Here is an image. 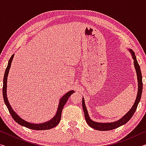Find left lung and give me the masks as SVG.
<instances>
[{"label":"left lung","instance_id":"obj_1","mask_svg":"<svg viewBox=\"0 0 146 146\" xmlns=\"http://www.w3.org/2000/svg\"><path fill=\"white\" fill-rule=\"evenodd\" d=\"M132 55V57L134 60V65L136 71H137V79H138V93L137 96V98H136V100L135 102L134 105L132 107V108L128 111L127 113L125 115V116L120 118L119 120L117 121V122H111V123H98L96 122H94V121L91 120L90 119V117L88 115V113L87 111V110H86V107L85 105L84 100V98L82 99V108L84 112V115H85V118L86 122H87L88 124L90 125L91 127L93 128V129L99 130V131H109V130H112L116 129L118 127L121 126L123 124H125V123H127L128 121H129L133 115H134L136 110H137V106L138 103H139L140 98H141L142 96V88H143V84H142V73L141 70H140V68L139 64H138L137 58H136L135 53L131 49H129Z\"/></svg>","mask_w":146,"mask_h":146}]
</instances>
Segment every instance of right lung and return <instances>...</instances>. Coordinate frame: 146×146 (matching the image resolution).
I'll use <instances>...</instances> for the list:
<instances>
[{"instance_id": "right-lung-1", "label": "right lung", "mask_w": 146, "mask_h": 146, "mask_svg": "<svg viewBox=\"0 0 146 146\" xmlns=\"http://www.w3.org/2000/svg\"><path fill=\"white\" fill-rule=\"evenodd\" d=\"M13 56H14V55H12L10 59H9L8 61V66H7L6 71H5L4 79H3V88H2V94H3V98H4L5 104L6 105L7 108H8L9 112L11 115L12 118H13L14 120L17 123H18L19 124L23 125V126H24L26 127H28L29 129H31L33 130H46V129H50L51 128L55 127L56 125H57L58 124V123L60 122V119H61L62 111L63 110L64 105L66 104V102H67L68 98H70V97L71 95V94H73L75 91H68L66 95H64L63 97L61 98V99L60 100V102H59V104H58V110H57V112H56V114L51 120L48 121L47 122L38 123V124H36H36H34V123H29L28 122H26V121L23 120V118L19 117L18 115L16 114V113L14 111L13 109H12V108L11 107V106L8 102V98H7V95H6L7 77H8L9 68L11 67V61L13 60Z\"/></svg>"}]
</instances>
